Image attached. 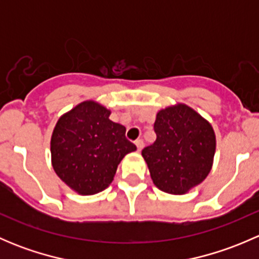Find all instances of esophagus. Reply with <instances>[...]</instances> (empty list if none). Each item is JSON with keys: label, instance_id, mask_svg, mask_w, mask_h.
Segmentation results:
<instances>
[{"label": "esophagus", "instance_id": "34e87169", "mask_svg": "<svg viewBox=\"0 0 259 259\" xmlns=\"http://www.w3.org/2000/svg\"><path fill=\"white\" fill-rule=\"evenodd\" d=\"M135 145H137L138 151H140V150H142L143 148H144V142H143L142 139H138L137 142H135Z\"/></svg>", "mask_w": 259, "mask_h": 259}]
</instances>
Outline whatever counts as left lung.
<instances>
[{
  "mask_svg": "<svg viewBox=\"0 0 259 259\" xmlns=\"http://www.w3.org/2000/svg\"><path fill=\"white\" fill-rule=\"evenodd\" d=\"M156 140L143 149L154 184L169 194H184L209 174L215 153L211 125L184 104L156 114Z\"/></svg>",
  "mask_w": 259,
  "mask_h": 259,
  "instance_id": "8db88e82",
  "label": "left lung"
}]
</instances>
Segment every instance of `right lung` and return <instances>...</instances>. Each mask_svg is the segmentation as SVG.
<instances>
[{"instance_id":"obj_1","label":"right lung","mask_w":259,"mask_h":259,"mask_svg":"<svg viewBox=\"0 0 259 259\" xmlns=\"http://www.w3.org/2000/svg\"><path fill=\"white\" fill-rule=\"evenodd\" d=\"M110 110L83 101L56 122L51 137L55 173L81 195L109 187L121 159L137 146L125 137L124 125L109 119Z\"/></svg>"}]
</instances>
